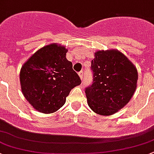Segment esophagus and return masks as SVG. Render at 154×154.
<instances>
[{"mask_svg": "<svg viewBox=\"0 0 154 154\" xmlns=\"http://www.w3.org/2000/svg\"><path fill=\"white\" fill-rule=\"evenodd\" d=\"M79 74V77H80V78L81 79V80H82V78H83V72L81 71V72H80L78 73Z\"/></svg>", "mask_w": 154, "mask_h": 154, "instance_id": "34e87169", "label": "esophagus"}]
</instances>
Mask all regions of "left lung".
I'll list each match as a JSON object with an SVG mask.
<instances>
[{
  "label": "left lung",
  "mask_w": 154,
  "mask_h": 154,
  "mask_svg": "<svg viewBox=\"0 0 154 154\" xmlns=\"http://www.w3.org/2000/svg\"><path fill=\"white\" fill-rule=\"evenodd\" d=\"M93 83L85 88L88 105L100 115H112L130 101L137 88V68L118 50L97 51L91 61Z\"/></svg>",
  "instance_id": "1"
}]
</instances>
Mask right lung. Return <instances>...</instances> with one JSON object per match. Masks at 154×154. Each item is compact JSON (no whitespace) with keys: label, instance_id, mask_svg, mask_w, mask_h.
Wrapping results in <instances>:
<instances>
[{"label":"right lung","instance_id":"1","mask_svg":"<svg viewBox=\"0 0 154 154\" xmlns=\"http://www.w3.org/2000/svg\"><path fill=\"white\" fill-rule=\"evenodd\" d=\"M68 50L51 43L38 50L23 65L20 81L23 94L35 109L44 114L57 111L71 90L81 83L66 59Z\"/></svg>","mask_w":154,"mask_h":154}]
</instances>
